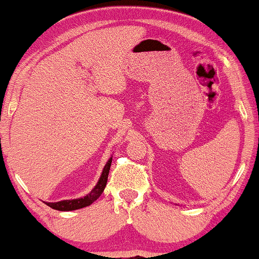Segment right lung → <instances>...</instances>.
Instances as JSON below:
<instances>
[{"mask_svg":"<svg viewBox=\"0 0 259 259\" xmlns=\"http://www.w3.org/2000/svg\"><path fill=\"white\" fill-rule=\"evenodd\" d=\"M111 162H112V158L108 159V162L105 165L104 170H102L101 178L97 182V184L95 188L91 190L90 194H88L85 197H81V199H75V200H63V201L59 202H47L48 206H51L54 210H59V211H73V210H77V208H82L85 206H89V205L93 204L95 200L99 199L101 196L102 191H104L105 186L107 184V177L108 173H110V166H111Z\"/></svg>","mask_w":259,"mask_h":259,"instance_id":"obj_1","label":"right lung"}]
</instances>
